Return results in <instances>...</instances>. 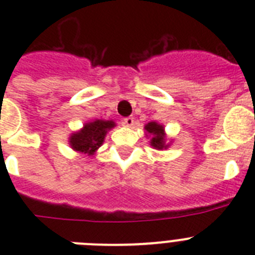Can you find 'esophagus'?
<instances>
[{
  "label": "esophagus",
  "instance_id": "1",
  "mask_svg": "<svg viewBox=\"0 0 255 255\" xmlns=\"http://www.w3.org/2000/svg\"><path fill=\"white\" fill-rule=\"evenodd\" d=\"M123 124L125 126H128V128H131L135 123H134V119H132V117H126V119H124Z\"/></svg>",
  "mask_w": 255,
  "mask_h": 255
}]
</instances>
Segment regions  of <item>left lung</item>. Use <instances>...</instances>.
Wrapping results in <instances>:
<instances>
[{"label":"left lung","mask_w":255,"mask_h":255,"mask_svg":"<svg viewBox=\"0 0 255 255\" xmlns=\"http://www.w3.org/2000/svg\"><path fill=\"white\" fill-rule=\"evenodd\" d=\"M144 130H145V136L149 138V144L152 145V148L157 150H163L170 147L172 140L167 143V136H166L164 126L162 124L150 121L144 125Z\"/></svg>","instance_id":"8db88e82"}]
</instances>
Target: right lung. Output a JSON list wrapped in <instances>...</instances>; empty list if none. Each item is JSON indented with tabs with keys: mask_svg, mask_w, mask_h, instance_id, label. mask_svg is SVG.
I'll list each match as a JSON object with an SVG mask.
<instances>
[{
	"mask_svg": "<svg viewBox=\"0 0 255 255\" xmlns=\"http://www.w3.org/2000/svg\"><path fill=\"white\" fill-rule=\"evenodd\" d=\"M116 126L114 120H93L85 123L78 131L69 136V145L78 153L94 155L105 141L106 135Z\"/></svg>",
	"mask_w": 255,
	"mask_h": 255,
	"instance_id": "add662e5",
	"label": "right lung"
}]
</instances>
